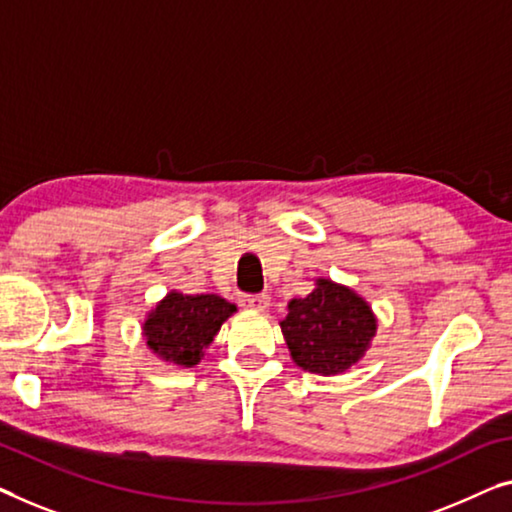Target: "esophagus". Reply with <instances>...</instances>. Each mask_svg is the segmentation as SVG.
I'll list each match as a JSON object with an SVG mask.
<instances>
[{
	"mask_svg": "<svg viewBox=\"0 0 512 512\" xmlns=\"http://www.w3.org/2000/svg\"><path fill=\"white\" fill-rule=\"evenodd\" d=\"M241 305H243V308H250V310H257V312H266V310H269V296H266V294L243 296Z\"/></svg>",
	"mask_w": 512,
	"mask_h": 512,
	"instance_id": "34e87169",
	"label": "esophagus"
}]
</instances>
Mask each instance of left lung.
<instances>
[{"mask_svg": "<svg viewBox=\"0 0 512 512\" xmlns=\"http://www.w3.org/2000/svg\"><path fill=\"white\" fill-rule=\"evenodd\" d=\"M315 285L305 299L289 301L280 329L299 368L324 377L340 375L368 352L377 319L349 287L326 278Z\"/></svg>", "mask_w": 512, "mask_h": 512, "instance_id": "8db88e82", "label": "left lung"}]
</instances>
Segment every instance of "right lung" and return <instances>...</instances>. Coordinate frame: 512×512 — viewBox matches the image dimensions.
<instances>
[{
  "label": "right lung",
  "mask_w": 512,
  "mask_h": 512,
  "mask_svg": "<svg viewBox=\"0 0 512 512\" xmlns=\"http://www.w3.org/2000/svg\"><path fill=\"white\" fill-rule=\"evenodd\" d=\"M236 312V305L216 294H181L172 289L144 319L147 347L163 361L193 368L202 361L220 326Z\"/></svg>",
  "instance_id": "right-lung-1"
}]
</instances>
